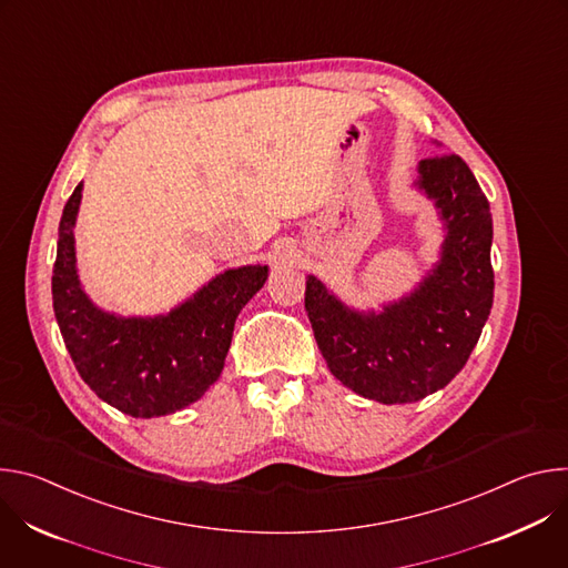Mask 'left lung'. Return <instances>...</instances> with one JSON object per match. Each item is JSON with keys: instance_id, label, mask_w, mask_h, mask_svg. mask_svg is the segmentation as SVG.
<instances>
[{"instance_id": "1", "label": "left lung", "mask_w": 568, "mask_h": 568, "mask_svg": "<svg viewBox=\"0 0 568 568\" xmlns=\"http://www.w3.org/2000/svg\"><path fill=\"white\" fill-rule=\"evenodd\" d=\"M416 186L434 200L447 235L423 283L382 312L344 305L316 276L305 310L331 373L357 395L407 404L447 386L469 359L495 298L493 213L458 154L418 164Z\"/></svg>"}]
</instances>
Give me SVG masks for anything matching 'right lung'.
I'll list each match as a JSON object with an SVG mask.
<instances>
[{
    "mask_svg": "<svg viewBox=\"0 0 568 568\" xmlns=\"http://www.w3.org/2000/svg\"><path fill=\"white\" fill-rule=\"evenodd\" d=\"M80 182L64 204L51 278L64 346L85 384L132 418L175 414L220 377L240 310L265 285L267 265L226 270L189 301L156 316H119L97 307L75 270Z\"/></svg>",
    "mask_w": 568,
    "mask_h": 568,
    "instance_id": "obj_1",
    "label": "right lung"
}]
</instances>
